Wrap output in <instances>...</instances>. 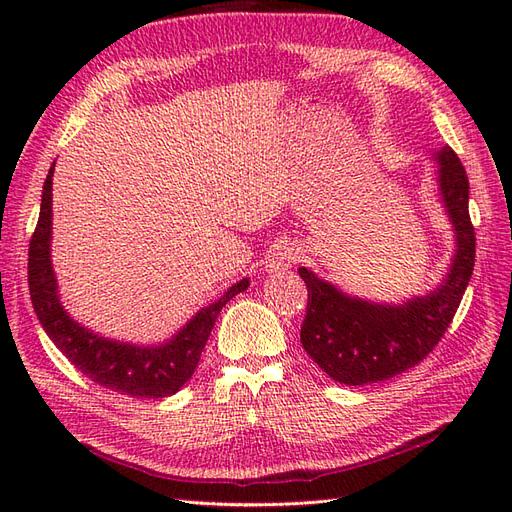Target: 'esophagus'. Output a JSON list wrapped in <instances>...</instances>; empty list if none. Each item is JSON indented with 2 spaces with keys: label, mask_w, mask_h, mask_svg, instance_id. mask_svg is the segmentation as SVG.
Masks as SVG:
<instances>
[{
  "label": "esophagus",
  "mask_w": 512,
  "mask_h": 512,
  "mask_svg": "<svg viewBox=\"0 0 512 512\" xmlns=\"http://www.w3.org/2000/svg\"><path fill=\"white\" fill-rule=\"evenodd\" d=\"M301 256H299V247L294 243H288V241H277L271 250H269V256H267V271L273 273V271H284L288 267H292L294 262H297Z\"/></svg>",
  "instance_id": "obj_1"
}]
</instances>
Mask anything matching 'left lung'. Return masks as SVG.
Wrapping results in <instances>:
<instances>
[{"instance_id":"left-lung-1","label":"left lung","mask_w":512,"mask_h":512,"mask_svg":"<svg viewBox=\"0 0 512 512\" xmlns=\"http://www.w3.org/2000/svg\"><path fill=\"white\" fill-rule=\"evenodd\" d=\"M438 190L455 230V254L442 284L401 305L376 303L335 288L307 267V314L301 344L335 382L361 386L389 380L421 363L451 324L474 271L476 237L470 222V183L451 147L433 153Z\"/></svg>"}]
</instances>
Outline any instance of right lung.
Returning <instances> with one entry per match:
<instances>
[{
  "label": "right lung",
  "mask_w": 512,
  "mask_h": 512,
  "mask_svg": "<svg viewBox=\"0 0 512 512\" xmlns=\"http://www.w3.org/2000/svg\"><path fill=\"white\" fill-rule=\"evenodd\" d=\"M53 170L42 188L40 218L29 241L27 280L34 312L51 342L68 356V361L104 389L130 397H170L188 382L200 361L222 307L250 286V280L230 286L222 297L200 309L173 337L160 346H136L102 337L70 318L59 301L57 280L51 262L53 235Z\"/></svg>",
  "instance_id": "add662e5"
}]
</instances>
